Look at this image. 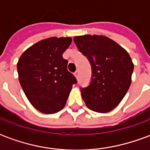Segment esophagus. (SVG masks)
<instances>
[{
    "label": "esophagus",
    "instance_id": "34e87169",
    "mask_svg": "<svg viewBox=\"0 0 150 150\" xmlns=\"http://www.w3.org/2000/svg\"><path fill=\"white\" fill-rule=\"evenodd\" d=\"M75 78L76 79H78L79 78V71H76L75 72Z\"/></svg>",
    "mask_w": 150,
    "mask_h": 150
}]
</instances>
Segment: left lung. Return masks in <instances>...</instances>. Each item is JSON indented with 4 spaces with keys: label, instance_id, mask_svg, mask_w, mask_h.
Here are the masks:
<instances>
[{
    "label": "left lung",
    "instance_id": "1",
    "mask_svg": "<svg viewBox=\"0 0 150 150\" xmlns=\"http://www.w3.org/2000/svg\"><path fill=\"white\" fill-rule=\"evenodd\" d=\"M74 41L92 67L91 81L81 89L82 98L89 109L108 112L120 103L130 87L134 68L131 57L122 46L104 35L75 36Z\"/></svg>",
    "mask_w": 150,
    "mask_h": 150
}]
</instances>
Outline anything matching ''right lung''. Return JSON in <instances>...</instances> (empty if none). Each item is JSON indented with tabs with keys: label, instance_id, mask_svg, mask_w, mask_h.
Listing matches in <instances>:
<instances>
[{
	"label": "right lung",
	"instance_id": "obj_1",
	"mask_svg": "<svg viewBox=\"0 0 150 150\" xmlns=\"http://www.w3.org/2000/svg\"><path fill=\"white\" fill-rule=\"evenodd\" d=\"M70 37H51L29 47L19 58L18 79L26 97L37 110L53 114L65 106L72 85L77 83L68 71L62 54L71 43Z\"/></svg>",
	"mask_w": 150,
	"mask_h": 150
}]
</instances>
